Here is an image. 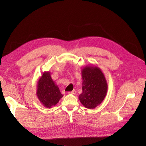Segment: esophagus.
I'll return each mask as SVG.
<instances>
[{
  "label": "esophagus",
  "mask_w": 146,
  "mask_h": 146,
  "mask_svg": "<svg viewBox=\"0 0 146 146\" xmlns=\"http://www.w3.org/2000/svg\"><path fill=\"white\" fill-rule=\"evenodd\" d=\"M69 94H73V95H75L76 94V91L75 90H73L72 91H70V92H68Z\"/></svg>",
  "instance_id": "34e87169"
}]
</instances>
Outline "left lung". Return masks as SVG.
Here are the masks:
<instances>
[{"mask_svg":"<svg viewBox=\"0 0 146 146\" xmlns=\"http://www.w3.org/2000/svg\"><path fill=\"white\" fill-rule=\"evenodd\" d=\"M82 93L78 99L82 105L94 109L105 98L108 88V82L102 70L96 65H87L81 70Z\"/></svg>","mask_w":146,"mask_h":146,"instance_id":"1","label":"left lung"}]
</instances>
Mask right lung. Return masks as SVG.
Here are the masks:
<instances>
[{
    "label": "right lung",
    "mask_w": 146,
    "mask_h": 146,
    "mask_svg": "<svg viewBox=\"0 0 146 146\" xmlns=\"http://www.w3.org/2000/svg\"><path fill=\"white\" fill-rule=\"evenodd\" d=\"M36 96L41 105L48 109L55 106L64 96L52 79L50 71L44 72L39 77L37 83Z\"/></svg>",
    "instance_id": "obj_1"
}]
</instances>
